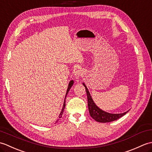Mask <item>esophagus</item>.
<instances>
[{
  "mask_svg": "<svg viewBox=\"0 0 152 152\" xmlns=\"http://www.w3.org/2000/svg\"><path fill=\"white\" fill-rule=\"evenodd\" d=\"M83 74V70L82 69H80V67L76 68L74 70V76H75V78L76 79H78L80 77H81L82 75Z\"/></svg>",
  "mask_w": 152,
  "mask_h": 152,
  "instance_id": "obj_1",
  "label": "esophagus"
}]
</instances>
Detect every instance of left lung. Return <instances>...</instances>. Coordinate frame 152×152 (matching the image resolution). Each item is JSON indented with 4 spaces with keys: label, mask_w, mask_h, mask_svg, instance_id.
Listing matches in <instances>:
<instances>
[{
    "label": "left lung",
    "mask_w": 152,
    "mask_h": 152,
    "mask_svg": "<svg viewBox=\"0 0 152 152\" xmlns=\"http://www.w3.org/2000/svg\"><path fill=\"white\" fill-rule=\"evenodd\" d=\"M83 85L85 87L87 96H88V104L89 114L91 116V118L94 119L95 121L101 123H108L113 121L117 120L118 119L120 118L123 115L126 114V113L128 112L127 111L124 113H121V114H110V113H108L102 110L101 109H100L95 104V103L92 99L91 96L90 95L88 89L87 88L86 85L84 83H83Z\"/></svg>",
    "instance_id": "1"
}]
</instances>
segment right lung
I'll use <instances>...</instances> for the list:
<instances>
[{"instance_id":"right-lung-1","label":"right lung","mask_w":152,"mask_h":152,"mask_svg":"<svg viewBox=\"0 0 152 152\" xmlns=\"http://www.w3.org/2000/svg\"><path fill=\"white\" fill-rule=\"evenodd\" d=\"M74 83V81L73 80H71V81L69 82V86H68V88H67V91H66V95H65V98H64V103H63V108H62V110H61L60 114H59V118H61V117H62V115L63 114V112H64V107H65V99H66V95L68 94V93H69L70 89L71 88V87L72 86Z\"/></svg>"}]
</instances>
